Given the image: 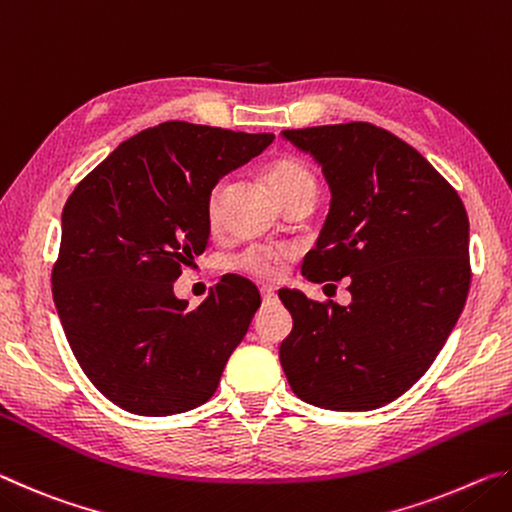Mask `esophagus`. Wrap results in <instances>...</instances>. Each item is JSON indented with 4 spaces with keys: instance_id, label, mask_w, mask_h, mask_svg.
Returning a JSON list of instances; mask_svg holds the SVG:
<instances>
[{
    "instance_id": "34e87169",
    "label": "esophagus",
    "mask_w": 512,
    "mask_h": 512,
    "mask_svg": "<svg viewBox=\"0 0 512 512\" xmlns=\"http://www.w3.org/2000/svg\"><path fill=\"white\" fill-rule=\"evenodd\" d=\"M262 302H264V305H273V302H275V289L262 287Z\"/></svg>"
}]
</instances>
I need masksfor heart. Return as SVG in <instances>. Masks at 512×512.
I'll use <instances>...</instances> for the list:
<instances>
[{
  "mask_svg": "<svg viewBox=\"0 0 512 512\" xmlns=\"http://www.w3.org/2000/svg\"><path fill=\"white\" fill-rule=\"evenodd\" d=\"M266 183L271 187L273 196L282 205L305 189H316L314 173L309 167L298 158H291V155H282V158H275L268 162L264 171ZM221 221V187H214L210 198H207V223L210 228L216 230ZM287 262V250L280 248H264V246H253L246 248L244 253H239L232 259V268L239 273L253 275L257 280H277L282 273V266Z\"/></svg>",
  "mask_w": 512,
  "mask_h": 512,
  "instance_id": "1",
  "label": "heart"
}]
</instances>
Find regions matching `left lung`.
<instances>
[{
    "instance_id": "left-lung-1",
    "label": "left lung",
    "mask_w": 512,
    "mask_h": 512,
    "mask_svg": "<svg viewBox=\"0 0 512 512\" xmlns=\"http://www.w3.org/2000/svg\"><path fill=\"white\" fill-rule=\"evenodd\" d=\"M332 192L311 282L350 277L352 302L280 291L293 329L280 345L291 391L329 411L393 402L443 350L470 291V221L456 189L393 133L366 121L282 131Z\"/></svg>"
}]
</instances>
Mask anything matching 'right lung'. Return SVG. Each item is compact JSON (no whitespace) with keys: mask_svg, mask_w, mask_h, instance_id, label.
Wrapping results in <instances>:
<instances>
[{"mask_svg":"<svg viewBox=\"0 0 512 512\" xmlns=\"http://www.w3.org/2000/svg\"><path fill=\"white\" fill-rule=\"evenodd\" d=\"M273 140L164 121L119 144L67 198L54 302L79 366L119 409L160 418L214 395L259 291L223 275L187 309L173 282L210 244L214 185Z\"/></svg>","mask_w":512,"mask_h":512,"instance_id":"1","label":"right lung"}]
</instances>
